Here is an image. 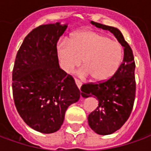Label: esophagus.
Here are the masks:
<instances>
[{
	"mask_svg": "<svg viewBox=\"0 0 151 151\" xmlns=\"http://www.w3.org/2000/svg\"><path fill=\"white\" fill-rule=\"evenodd\" d=\"M75 82H76V86H77V87L79 88V89H81V87L82 86V83L79 80H77V79H76L75 80Z\"/></svg>",
	"mask_w": 151,
	"mask_h": 151,
	"instance_id": "34e87169",
	"label": "esophagus"
}]
</instances>
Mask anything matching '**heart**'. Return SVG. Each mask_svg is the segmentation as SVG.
<instances>
[{
	"label": "heart",
	"mask_w": 151,
	"mask_h": 151,
	"mask_svg": "<svg viewBox=\"0 0 151 151\" xmlns=\"http://www.w3.org/2000/svg\"><path fill=\"white\" fill-rule=\"evenodd\" d=\"M58 56L62 69L71 72L82 64L80 77L90 76L95 82L107 81L117 73L123 61V47L117 41L93 31L84 30L71 35L69 42L58 44Z\"/></svg>",
	"instance_id": "obj_1"
}]
</instances>
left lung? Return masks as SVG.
Instances as JSON below:
<instances>
[{"label": "left lung", "instance_id": "left-lung-1", "mask_svg": "<svg viewBox=\"0 0 151 151\" xmlns=\"http://www.w3.org/2000/svg\"><path fill=\"white\" fill-rule=\"evenodd\" d=\"M91 24L110 31L124 47L122 63L113 77L99 84L89 83L81 86L83 97H90L91 94L99 100L97 109L88 116L90 128L99 135H109L120 129L132 113L136 96V65L132 50L120 30L96 22L91 21Z\"/></svg>", "mask_w": 151, "mask_h": 151}]
</instances>
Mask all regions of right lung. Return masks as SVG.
I'll return each instance as SVG.
<instances>
[{"label":"right lung","instance_id":"add662e5","mask_svg":"<svg viewBox=\"0 0 151 151\" xmlns=\"http://www.w3.org/2000/svg\"><path fill=\"white\" fill-rule=\"evenodd\" d=\"M67 24H42L33 29L19 49L12 72L16 109L26 124L49 134L61 128L65 113L81 91L60 68L57 43Z\"/></svg>","mask_w":151,"mask_h":151}]
</instances>
